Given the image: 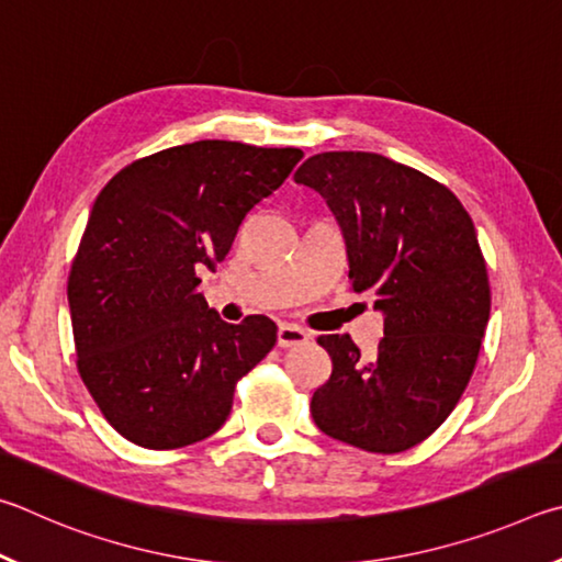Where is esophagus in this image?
Here are the masks:
<instances>
[{
    "mask_svg": "<svg viewBox=\"0 0 562 562\" xmlns=\"http://www.w3.org/2000/svg\"><path fill=\"white\" fill-rule=\"evenodd\" d=\"M311 340V333H306L299 326H289V323H283L279 326V336H276V342H279V348H296V346H306Z\"/></svg>",
    "mask_w": 562,
    "mask_h": 562,
    "instance_id": "34e87169",
    "label": "esophagus"
}]
</instances>
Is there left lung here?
<instances>
[{
	"label": "left lung",
	"instance_id": "1",
	"mask_svg": "<svg viewBox=\"0 0 562 562\" xmlns=\"http://www.w3.org/2000/svg\"><path fill=\"white\" fill-rule=\"evenodd\" d=\"M293 180L316 190L346 236L352 291L385 316L378 356L321 336L333 372L313 392L321 431L397 454L441 427L476 368L491 313L486 261L464 204L445 184L378 153H321Z\"/></svg>",
	"mask_w": 562,
	"mask_h": 562
}]
</instances>
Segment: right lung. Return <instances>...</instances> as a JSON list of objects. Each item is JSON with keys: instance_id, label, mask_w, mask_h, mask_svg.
I'll use <instances>...</instances> for the list:
<instances>
[{"instance_id": "right-lung-1", "label": "right lung", "mask_w": 562, "mask_h": 562, "mask_svg": "<svg viewBox=\"0 0 562 562\" xmlns=\"http://www.w3.org/2000/svg\"><path fill=\"white\" fill-rule=\"evenodd\" d=\"M303 153L200 140L123 167L95 196L68 273L76 366L111 427L145 449L220 429L234 387L276 346V323L206 308L200 273Z\"/></svg>"}]
</instances>
